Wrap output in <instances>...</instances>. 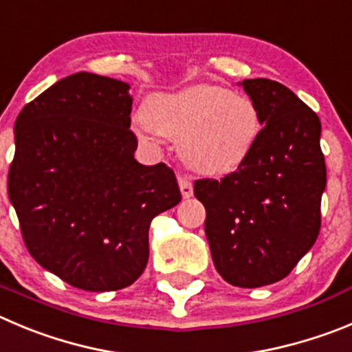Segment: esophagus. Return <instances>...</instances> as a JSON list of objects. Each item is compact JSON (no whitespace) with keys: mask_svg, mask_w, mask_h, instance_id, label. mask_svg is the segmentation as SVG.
Masks as SVG:
<instances>
[{"mask_svg":"<svg viewBox=\"0 0 352 352\" xmlns=\"http://www.w3.org/2000/svg\"><path fill=\"white\" fill-rule=\"evenodd\" d=\"M179 190H182V195L185 199H190L193 195V183L188 176H179L178 178Z\"/></svg>","mask_w":352,"mask_h":352,"instance_id":"1","label":"esophagus"}]
</instances>
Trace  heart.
<instances>
[{
    "mask_svg": "<svg viewBox=\"0 0 352 352\" xmlns=\"http://www.w3.org/2000/svg\"><path fill=\"white\" fill-rule=\"evenodd\" d=\"M140 129L179 140V151L192 169L223 174L239 167L253 150L260 115L248 96L218 85H193L153 96Z\"/></svg>",
    "mask_w": 352,
    "mask_h": 352,
    "instance_id": "heart-1",
    "label": "heart"
}]
</instances>
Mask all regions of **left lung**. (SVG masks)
I'll return each mask as SVG.
<instances>
[{
	"label": "left lung",
	"mask_w": 352,
	"mask_h": 352,
	"mask_svg": "<svg viewBox=\"0 0 352 352\" xmlns=\"http://www.w3.org/2000/svg\"><path fill=\"white\" fill-rule=\"evenodd\" d=\"M262 131L237 170L197 179L216 270L239 288L281 281L316 243L327 186L321 122L288 87L244 80Z\"/></svg>",
	"instance_id": "1"
}]
</instances>
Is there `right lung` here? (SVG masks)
Listing matches in <instances>:
<instances>
[{"label":"right lung","mask_w":352,"mask_h":352,"mask_svg":"<svg viewBox=\"0 0 352 352\" xmlns=\"http://www.w3.org/2000/svg\"><path fill=\"white\" fill-rule=\"evenodd\" d=\"M129 89L82 71L15 120L8 197L22 239L43 269L85 292L136 281L148 263L151 220L182 201L170 167L134 159Z\"/></svg>","instance_id":"right-lung-1"}]
</instances>
